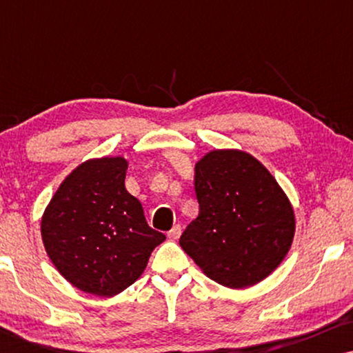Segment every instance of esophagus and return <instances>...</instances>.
Returning <instances> with one entry per match:
<instances>
[{
  "label": "esophagus",
  "mask_w": 353,
  "mask_h": 353,
  "mask_svg": "<svg viewBox=\"0 0 353 353\" xmlns=\"http://www.w3.org/2000/svg\"><path fill=\"white\" fill-rule=\"evenodd\" d=\"M180 234H181V226L180 225H175L170 231H168V238H170L172 241L180 238Z\"/></svg>",
  "instance_id": "34e87169"
}]
</instances>
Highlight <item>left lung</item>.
Returning a JSON list of instances; mask_svg holds the SVG:
<instances>
[{
	"instance_id": "1",
	"label": "left lung",
	"mask_w": 353,
	"mask_h": 353,
	"mask_svg": "<svg viewBox=\"0 0 353 353\" xmlns=\"http://www.w3.org/2000/svg\"><path fill=\"white\" fill-rule=\"evenodd\" d=\"M199 215L180 245L207 276L241 289L268 276L291 249L296 219L276 180L257 159L216 149L196 163Z\"/></svg>"
}]
</instances>
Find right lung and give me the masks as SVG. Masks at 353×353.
Segmentation results:
<instances>
[{
  "label": "right lung",
  "instance_id": "obj_1",
  "mask_svg": "<svg viewBox=\"0 0 353 353\" xmlns=\"http://www.w3.org/2000/svg\"><path fill=\"white\" fill-rule=\"evenodd\" d=\"M127 167L123 157L83 162L61 183L41 219L43 244L57 272L99 297L137 281L165 239L125 188Z\"/></svg>",
  "mask_w": 353,
  "mask_h": 353
}]
</instances>
